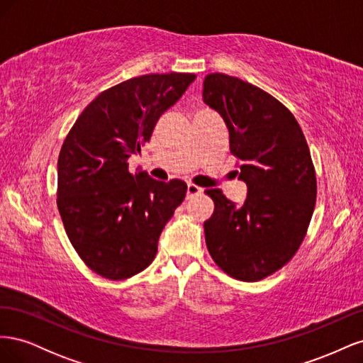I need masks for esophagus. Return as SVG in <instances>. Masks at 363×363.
<instances>
[{
    "mask_svg": "<svg viewBox=\"0 0 363 363\" xmlns=\"http://www.w3.org/2000/svg\"><path fill=\"white\" fill-rule=\"evenodd\" d=\"M201 192H203V189L200 188V186H196L194 183H188V191H186V196H188V199H192V196H195V195H200Z\"/></svg>",
    "mask_w": 363,
    "mask_h": 363,
    "instance_id": "34e87169",
    "label": "esophagus"
}]
</instances>
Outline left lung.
<instances>
[{
    "label": "left lung",
    "instance_id": "left-lung-1",
    "mask_svg": "<svg viewBox=\"0 0 363 363\" xmlns=\"http://www.w3.org/2000/svg\"><path fill=\"white\" fill-rule=\"evenodd\" d=\"M203 101L224 119L247 184L240 204L206 191L215 203L204 223L207 250L228 276L257 281L286 265L306 236L316 199L311 151L288 108L238 77L207 74Z\"/></svg>",
    "mask_w": 363,
    "mask_h": 363
}]
</instances>
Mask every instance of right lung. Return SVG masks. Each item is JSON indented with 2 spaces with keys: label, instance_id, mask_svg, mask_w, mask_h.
Here are the masks:
<instances>
[{
  "label": "right lung",
  "instance_id": "1",
  "mask_svg": "<svg viewBox=\"0 0 363 363\" xmlns=\"http://www.w3.org/2000/svg\"><path fill=\"white\" fill-rule=\"evenodd\" d=\"M195 74H147L119 83L87 106L65 139L57 162V207L83 262L101 277L128 279L155 259L164 224L186 195L128 171L159 118L180 100Z\"/></svg>",
  "mask_w": 363,
  "mask_h": 363
}]
</instances>
